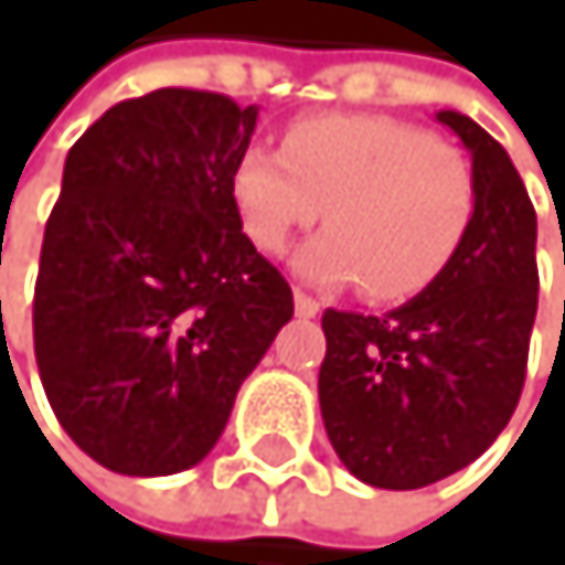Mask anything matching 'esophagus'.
Instances as JSON below:
<instances>
[{"label": "esophagus", "instance_id": "1", "mask_svg": "<svg viewBox=\"0 0 565 565\" xmlns=\"http://www.w3.org/2000/svg\"><path fill=\"white\" fill-rule=\"evenodd\" d=\"M295 311H298L301 318H315V315L321 311V305H318L311 295H305L301 288H295Z\"/></svg>", "mask_w": 565, "mask_h": 565}]
</instances>
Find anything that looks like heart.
<instances>
[{"instance_id": "b5f03b06", "label": "heart", "mask_w": 565, "mask_h": 565, "mask_svg": "<svg viewBox=\"0 0 565 565\" xmlns=\"http://www.w3.org/2000/svg\"><path fill=\"white\" fill-rule=\"evenodd\" d=\"M233 200L264 254H280L321 213L332 223L298 254L318 285H352L376 301L420 295L461 250L475 220V172L430 131L376 118L295 121L280 148L250 145Z\"/></svg>"}]
</instances>
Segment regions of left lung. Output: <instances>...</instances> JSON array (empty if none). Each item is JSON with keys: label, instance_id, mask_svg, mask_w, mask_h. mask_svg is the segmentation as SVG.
<instances>
[{"label": "left lung", "instance_id": "obj_1", "mask_svg": "<svg viewBox=\"0 0 565 565\" xmlns=\"http://www.w3.org/2000/svg\"><path fill=\"white\" fill-rule=\"evenodd\" d=\"M475 172L461 250L386 315L329 308L318 403L342 465L373 488H427L468 468L512 420L539 308L535 210L509 151L468 115L440 111Z\"/></svg>", "mask_w": 565, "mask_h": 565}]
</instances>
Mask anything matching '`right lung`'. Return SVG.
Wrapping results in <instances>:
<instances>
[{
    "mask_svg": "<svg viewBox=\"0 0 565 565\" xmlns=\"http://www.w3.org/2000/svg\"><path fill=\"white\" fill-rule=\"evenodd\" d=\"M254 125V104L162 87L115 104L67 151L33 349L60 427L107 471L200 465L295 315L233 200Z\"/></svg>",
    "mask_w": 565,
    "mask_h": 565,
    "instance_id": "right-lung-1",
    "label": "right lung"
}]
</instances>
